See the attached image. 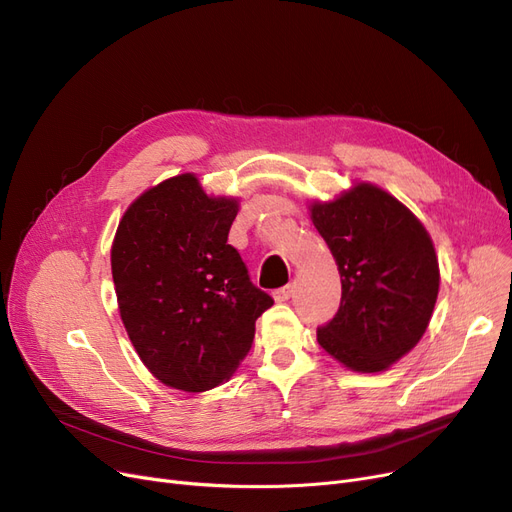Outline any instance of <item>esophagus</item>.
<instances>
[{
  "label": "esophagus",
  "instance_id": "1",
  "mask_svg": "<svg viewBox=\"0 0 512 512\" xmlns=\"http://www.w3.org/2000/svg\"><path fill=\"white\" fill-rule=\"evenodd\" d=\"M292 297V286L288 284V286H282V288H278V290H274V299L278 301V303H284V301H288Z\"/></svg>",
  "mask_w": 512,
  "mask_h": 512
}]
</instances>
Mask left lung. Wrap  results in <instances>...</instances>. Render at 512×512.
Wrapping results in <instances>:
<instances>
[{"label": "left lung", "mask_w": 512, "mask_h": 512, "mask_svg": "<svg viewBox=\"0 0 512 512\" xmlns=\"http://www.w3.org/2000/svg\"><path fill=\"white\" fill-rule=\"evenodd\" d=\"M342 282L340 309L317 342L344 367L386 371L421 340L440 290L434 242L415 213L384 188L357 182L309 205Z\"/></svg>", "instance_id": "8db88e82"}]
</instances>
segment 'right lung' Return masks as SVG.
<instances>
[{
	"instance_id": "1",
	"label": "right lung",
	"mask_w": 512,
	"mask_h": 512,
	"mask_svg": "<svg viewBox=\"0 0 512 512\" xmlns=\"http://www.w3.org/2000/svg\"><path fill=\"white\" fill-rule=\"evenodd\" d=\"M238 199L209 197L195 174L149 188L124 211L112 242L122 324L155 378L205 392L247 357L257 317L274 305L228 232Z\"/></svg>"
}]
</instances>
